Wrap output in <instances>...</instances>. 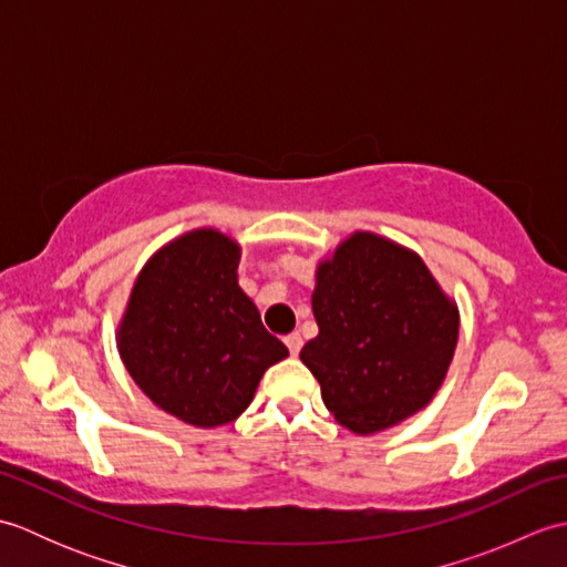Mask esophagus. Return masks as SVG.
<instances>
[{
    "mask_svg": "<svg viewBox=\"0 0 567 567\" xmlns=\"http://www.w3.org/2000/svg\"><path fill=\"white\" fill-rule=\"evenodd\" d=\"M302 336L299 333H290V336H285V346L290 348V353L292 355H299V351H302Z\"/></svg>",
    "mask_w": 567,
    "mask_h": 567,
    "instance_id": "obj_1",
    "label": "esophagus"
}]
</instances>
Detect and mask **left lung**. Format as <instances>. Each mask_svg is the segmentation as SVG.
Wrapping results in <instances>:
<instances>
[{
  "instance_id": "obj_1",
  "label": "left lung",
  "mask_w": 567,
  "mask_h": 567,
  "mask_svg": "<svg viewBox=\"0 0 567 567\" xmlns=\"http://www.w3.org/2000/svg\"><path fill=\"white\" fill-rule=\"evenodd\" d=\"M319 336L299 358L341 426L375 433L431 402L457 343V309L416 252L353 234L317 270Z\"/></svg>"
}]
</instances>
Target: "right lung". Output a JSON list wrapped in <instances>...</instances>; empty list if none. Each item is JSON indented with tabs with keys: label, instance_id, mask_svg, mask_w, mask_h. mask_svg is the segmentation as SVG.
<instances>
[{
	"label": "right lung",
	"instance_id": "add662e5",
	"mask_svg": "<svg viewBox=\"0 0 567 567\" xmlns=\"http://www.w3.org/2000/svg\"><path fill=\"white\" fill-rule=\"evenodd\" d=\"M240 250L199 228L155 252L138 275L118 353L163 412L192 426H221L250 404L262 372L287 358L236 280Z\"/></svg>",
	"mask_w": 567,
	"mask_h": 567
}]
</instances>
